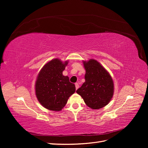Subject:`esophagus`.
I'll return each mask as SVG.
<instances>
[{
    "label": "esophagus",
    "instance_id": "34e87169",
    "mask_svg": "<svg viewBox=\"0 0 148 148\" xmlns=\"http://www.w3.org/2000/svg\"><path fill=\"white\" fill-rule=\"evenodd\" d=\"M75 88H76V89H77L79 88V84L78 83H75Z\"/></svg>",
    "mask_w": 148,
    "mask_h": 148
}]
</instances>
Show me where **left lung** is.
<instances>
[{"label": "left lung", "instance_id": "obj_1", "mask_svg": "<svg viewBox=\"0 0 148 148\" xmlns=\"http://www.w3.org/2000/svg\"><path fill=\"white\" fill-rule=\"evenodd\" d=\"M86 70L85 82L77 90L85 104L92 109H99L107 105L113 97L114 85L111 76L95 59L83 61Z\"/></svg>", "mask_w": 148, "mask_h": 148}]
</instances>
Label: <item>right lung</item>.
<instances>
[{"mask_svg": "<svg viewBox=\"0 0 148 148\" xmlns=\"http://www.w3.org/2000/svg\"><path fill=\"white\" fill-rule=\"evenodd\" d=\"M68 61L59 59L49 61L39 71L35 84V92L38 101L44 107L60 111L66 105L70 96L75 92V85L62 74Z\"/></svg>", "mask_w": 148, "mask_h": 148, "instance_id": "right-lung-1", "label": "right lung"}]
</instances>
